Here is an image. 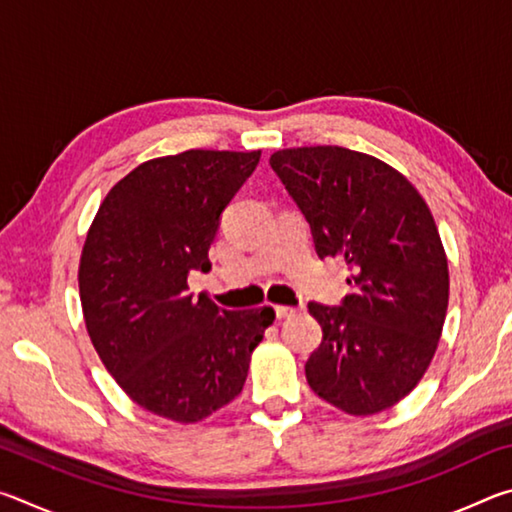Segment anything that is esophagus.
<instances>
[{
	"label": "esophagus",
	"mask_w": 512,
	"mask_h": 512,
	"mask_svg": "<svg viewBox=\"0 0 512 512\" xmlns=\"http://www.w3.org/2000/svg\"><path fill=\"white\" fill-rule=\"evenodd\" d=\"M273 309H275V316H277V318H287V316H293V314H296V309H293V307H287V305H275Z\"/></svg>",
	"instance_id": "34e87169"
}]
</instances>
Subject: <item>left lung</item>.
<instances>
[{"instance_id": "8db88e82", "label": "left lung", "mask_w": 512, "mask_h": 512, "mask_svg": "<svg viewBox=\"0 0 512 512\" xmlns=\"http://www.w3.org/2000/svg\"><path fill=\"white\" fill-rule=\"evenodd\" d=\"M271 167L309 221L320 259L341 257L350 293L309 302L323 341L305 363L318 397L350 415L391 409L422 379L443 332L449 271L424 198L400 171L343 146H300Z\"/></svg>"}]
</instances>
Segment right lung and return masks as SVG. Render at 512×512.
<instances>
[{
    "label": "right lung",
    "mask_w": 512,
    "mask_h": 512,
    "mask_svg": "<svg viewBox=\"0 0 512 512\" xmlns=\"http://www.w3.org/2000/svg\"><path fill=\"white\" fill-rule=\"evenodd\" d=\"M262 151L192 149L140 164L103 198L85 239L79 289L103 366L133 402L198 422L235 400L271 307L230 311L194 296L221 214Z\"/></svg>",
    "instance_id": "right-lung-1"
}]
</instances>
